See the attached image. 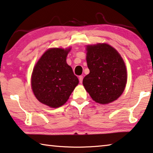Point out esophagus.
Listing matches in <instances>:
<instances>
[{"label": "esophagus", "mask_w": 153, "mask_h": 153, "mask_svg": "<svg viewBox=\"0 0 153 153\" xmlns=\"http://www.w3.org/2000/svg\"><path fill=\"white\" fill-rule=\"evenodd\" d=\"M79 81L80 83H82V81H83V76H79Z\"/></svg>", "instance_id": "1"}]
</instances>
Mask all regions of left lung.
Here are the masks:
<instances>
[{"label": "left lung", "instance_id": "left-lung-1", "mask_svg": "<svg viewBox=\"0 0 153 153\" xmlns=\"http://www.w3.org/2000/svg\"><path fill=\"white\" fill-rule=\"evenodd\" d=\"M86 50L90 73L84 77V86L97 103L115 101L122 94L127 80L126 66L122 57L107 44L88 46Z\"/></svg>", "mask_w": 153, "mask_h": 153}]
</instances>
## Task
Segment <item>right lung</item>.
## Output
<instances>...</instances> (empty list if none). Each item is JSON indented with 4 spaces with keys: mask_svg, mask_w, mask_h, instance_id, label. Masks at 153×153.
<instances>
[{
    "mask_svg": "<svg viewBox=\"0 0 153 153\" xmlns=\"http://www.w3.org/2000/svg\"><path fill=\"white\" fill-rule=\"evenodd\" d=\"M70 49L47 50L33 71L31 87L34 95L41 103L51 108L63 105L79 82L66 62Z\"/></svg>",
    "mask_w": 153,
    "mask_h": 153,
    "instance_id": "1",
    "label": "right lung"
}]
</instances>
